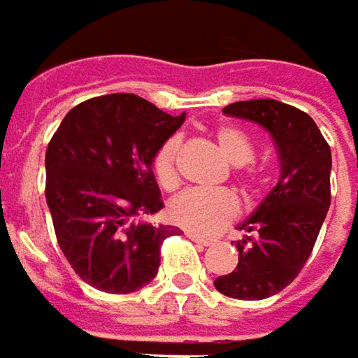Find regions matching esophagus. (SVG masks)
<instances>
[{
	"label": "esophagus",
	"mask_w": 358,
	"mask_h": 358,
	"mask_svg": "<svg viewBox=\"0 0 358 358\" xmlns=\"http://www.w3.org/2000/svg\"><path fill=\"white\" fill-rule=\"evenodd\" d=\"M188 238L192 241V243H196L199 247H209L213 241H209V238H205V236H199V234H188Z\"/></svg>",
	"instance_id": "esophagus-1"
}]
</instances>
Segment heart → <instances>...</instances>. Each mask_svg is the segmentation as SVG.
<instances>
[{"label":"heart","mask_w":358,"mask_h":358,"mask_svg":"<svg viewBox=\"0 0 358 358\" xmlns=\"http://www.w3.org/2000/svg\"><path fill=\"white\" fill-rule=\"evenodd\" d=\"M215 141L222 153L228 157V162L232 166H238V178L245 192H252L257 176L247 164L255 155V147L247 132H243L236 126H220L215 130ZM178 151L180 138L170 136L159 145V149L151 159L153 176L166 192L176 190L180 184ZM238 213H241V203L230 190L192 188L176 196L168 207L170 220L176 226L194 234H217L228 224H232L238 217Z\"/></svg>","instance_id":"obj_1"}]
</instances>
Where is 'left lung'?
Returning <instances> with one entry per match:
<instances>
[{
    "label": "left lung",
    "mask_w": 358,
    "mask_h": 358,
    "mask_svg": "<svg viewBox=\"0 0 358 358\" xmlns=\"http://www.w3.org/2000/svg\"><path fill=\"white\" fill-rule=\"evenodd\" d=\"M224 111L269 130L282 164L280 182L241 226L255 236L236 243V269L213 282L226 296L261 301L284 290L315 247L331 201V151L311 115L288 103L252 99Z\"/></svg>",
    "instance_id": "left-lung-1"
}]
</instances>
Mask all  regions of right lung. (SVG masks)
<instances>
[{"instance_id": "1", "label": "right lung", "mask_w": 358, "mask_h": 358, "mask_svg": "<svg viewBox=\"0 0 358 358\" xmlns=\"http://www.w3.org/2000/svg\"><path fill=\"white\" fill-rule=\"evenodd\" d=\"M182 122L184 113L113 93L70 109L51 136L45 196L55 238L89 286L128 294L157 275L162 245L176 228L141 220L164 207L151 159Z\"/></svg>"}]
</instances>
